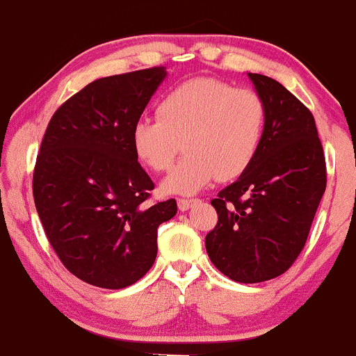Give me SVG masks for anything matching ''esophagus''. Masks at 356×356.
<instances>
[{
    "label": "esophagus",
    "mask_w": 356,
    "mask_h": 356,
    "mask_svg": "<svg viewBox=\"0 0 356 356\" xmlns=\"http://www.w3.org/2000/svg\"><path fill=\"white\" fill-rule=\"evenodd\" d=\"M194 202H195L194 199H179V201H177L179 211H182V212L189 211L191 207H192V204H194Z\"/></svg>",
    "instance_id": "esophagus-1"
}]
</instances>
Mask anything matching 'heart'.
<instances>
[{
	"mask_svg": "<svg viewBox=\"0 0 356 356\" xmlns=\"http://www.w3.org/2000/svg\"><path fill=\"white\" fill-rule=\"evenodd\" d=\"M266 125V105L251 88H232L216 79H192L165 93L157 118L132 129L134 154L154 172L187 155L164 181L170 194H195L216 179L239 177L254 161Z\"/></svg>",
	"mask_w": 356,
	"mask_h": 356,
	"instance_id": "1",
	"label": "heart"
}]
</instances>
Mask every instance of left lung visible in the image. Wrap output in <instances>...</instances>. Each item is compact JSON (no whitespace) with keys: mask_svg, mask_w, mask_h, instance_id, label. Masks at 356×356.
Segmentation results:
<instances>
[{"mask_svg":"<svg viewBox=\"0 0 356 356\" xmlns=\"http://www.w3.org/2000/svg\"><path fill=\"white\" fill-rule=\"evenodd\" d=\"M266 105L254 161L211 204L218 226L206 236L212 264L238 283L283 275L300 256L326 189V165L308 108L280 81L248 73Z\"/></svg>","mask_w":356,"mask_h":356,"instance_id":"8db88e82","label":"left lung"}]
</instances>
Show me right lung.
<instances>
[{
	"mask_svg": "<svg viewBox=\"0 0 356 356\" xmlns=\"http://www.w3.org/2000/svg\"><path fill=\"white\" fill-rule=\"evenodd\" d=\"M164 68L88 83L53 113L36 157L35 206L65 268L107 289L134 284L152 268L157 227L177 212L174 199L147 204L152 179L132 149L137 124Z\"/></svg>",
	"mask_w": 356,
	"mask_h": 356,
	"instance_id": "obj_1",
	"label": "right lung"
}]
</instances>
